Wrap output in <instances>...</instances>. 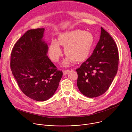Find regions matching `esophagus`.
I'll use <instances>...</instances> for the list:
<instances>
[{
    "label": "esophagus",
    "mask_w": 132,
    "mask_h": 132,
    "mask_svg": "<svg viewBox=\"0 0 132 132\" xmlns=\"http://www.w3.org/2000/svg\"><path fill=\"white\" fill-rule=\"evenodd\" d=\"M69 71H70V70H63V75H64V76L66 75L68 73V72H69Z\"/></svg>",
    "instance_id": "esophagus-1"
}]
</instances>
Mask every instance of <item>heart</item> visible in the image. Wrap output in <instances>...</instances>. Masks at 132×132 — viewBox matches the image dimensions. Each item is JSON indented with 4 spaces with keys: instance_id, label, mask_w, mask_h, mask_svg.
<instances>
[{
    "instance_id": "1",
    "label": "heart",
    "mask_w": 132,
    "mask_h": 132,
    "mask_svg": "<svg viewBox=\"0 0 132 132\" xmlns=\"http://www.w3.org/2000/svg\"><path fill=\"white\" fill-rule=\"evenodd\" d=\"M59 41L64 47L65 54L76 62L85 60L89 56L94 43L93 35L89 31L81 29H73L67 31L59 36ZM56 40L52 41L49 49V55L55 62L59 61L62 52ZM63 65L67 66L69 60H65Z\"/></svg>"
}]
</instances>
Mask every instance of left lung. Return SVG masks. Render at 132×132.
Returning <instances> with one entry per match:
<instances>
[{"label":"left lung","mask_w":132,"mask_h":132,"mask_svg":"<svg viewBox=\"0 0 132 132\" xmlns=\"http://www.w3.org/2000/svg\"><path fill=\"white\" fill-rule=\"evenodd\" d=\"M119 64V53L111 36L101 27L99 41L91 56L76 69L77 86L80 92L90 98L99 96L109 89Z\"/></svg>","instance_id":"1"}]
</instances>
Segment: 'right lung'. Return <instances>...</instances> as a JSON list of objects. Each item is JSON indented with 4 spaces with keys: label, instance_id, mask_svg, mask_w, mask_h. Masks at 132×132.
<instances>
[{
    "label": "right lung",
    "instance_id": "1",
    "mask_svg": "<svg viewBox=\"0 0 132 132\" xmlns=\"http://www.w3.org/2000/svg\"><path fill=\"white\" fill-rule=\"evenodd\" d=\"M45 28L27 30L15 43L11 54V70L22 92L37 101L55 93L63 76L49 59L43 40Z\"/></svg>",
    "mask_w": 132,
    "mask_h": 132
}]
</instances>
